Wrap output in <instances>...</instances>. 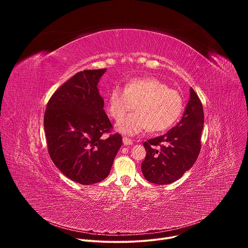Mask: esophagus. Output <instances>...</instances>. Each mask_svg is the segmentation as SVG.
Returning <instances> with one entry per match:
<instances>
[{"label":"esophagus","mask_w":248,"mask_h":248,"mask_svg":"<svg viewBox=\"0 0 248 248\" xmlns=\"http://www.w3.org/2000/svg\"><path fill=\"white\" fill-rule=\"evenodd\" d=\"M123 141H124V145H132L133 144V141L127 137H124L123 138Z\"/></svg>","instance_id":"esophagus-1"}]
</instances>
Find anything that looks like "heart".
<instances>
[{
  "mask_svg": "<svg viewBox=\"0 0 248 248\" xmlns=\"http://www.w3.org/2000/svg\"><path fill=\"white\" fill-rule=\"evenodd\" d=\"M134 105L138 111L117 125L120 131L128 135L147 128L150 131L169 128L181 116L184 101L178 91L155 78H133L124 90L115 87L111 91L108 111L114 120L120 121Z\"/></svg>",
  "mask_w": 248,
  "mask_h": 248,
  "instance_id": "heart-1",
  "label": "heart"
}]
</instances>
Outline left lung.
<instances>
[{
  "label": "left lung",
  "instance_id": "left-lung-1",
  "mask_svg": "<svg viewBox=\"0 0 248 248\" xmlns=\"http://www.w3.org/2000/svg\"><path fill=\"white\" fill-rule=\"evenodd\" d=\"M203 125L202 103L190 88V98L181 122L166 134L143 143L146 157L141 170L144 178L155 185H168L181 179L199 155ZM157 146H160L159 150Z\"/></svg>",
  "mask_w": 248,
  "mask_h": 248
}]
</instances>
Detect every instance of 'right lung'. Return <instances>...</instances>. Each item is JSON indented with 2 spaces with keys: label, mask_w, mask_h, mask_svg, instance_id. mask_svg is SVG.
<instances>
[{
  "label": "right lung",
  "mask_w": 248,
  "mask_h": 248,
  "mask_svg": "<svg viewBox=\"0 0 248 248\" xmlns=\"http://www.w3.org/2000/svg\"><path fill=\"white\" fill-rule=\"evenodd\" d=\"M106 68L79 72L50 98L44 115L49 155L72 181L89 186L106 179L122 146L103 107L98 82ZM109 133L105 138L103 134Z\"/></svg>",
  "instance_id": "add662e5"
}]
</instances>
